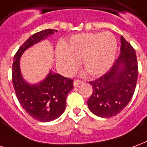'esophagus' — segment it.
Returning a JSON list of instances; mask_svg holds the SVG:
<instances>
[{"label": "esophagus", "mask_w": 147, "mask_h": 147, "mask_svg": "<svg viewBox=\"0 0 147 147\" xmlns=\"http://www.w3.org/2000/svg\"><path fill=\"white\" fill-rule=\"evenodd\" d=\"M81 83V81H80V80H74V86H78V84H80Z\"/></svg>", "instance_id": "1"}]
</instances>
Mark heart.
<instances>
[{"label":"heart","mask_w":147,"mask_h":147,"mask_svg":"<svg viewBox=\"0 0 147 147\" xmlns=\"http://www.w3.org/2000/svg\"><path fill=\"white\" fill-rule=\"evenodd\" d=\"M117 48L116 39L109 32L77 34L58 49L57 65L65 74L71 75L81 59L82 67L91 76H99L112 66Z\"/></svg>","instance_id":"obj_1"}]
</instances>
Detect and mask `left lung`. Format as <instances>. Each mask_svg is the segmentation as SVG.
Wrapping results in <instances>:
<instances>
[{
    "instance_id": "1",
    "label": "left lung",
    "mask_w": 147,
    "mask_h": 147,
    "mask_svg": "<svg viewBox=\"0 0 147 147\" xmlns=\"http://www.w3.org/2000/svg\"><path fill=\"white\" fill-rule=\"evenodd\" d=\"M121 43V53L112 67L99 78L89 81L92 93L88 107L100 117H111L121 113L136 89L139 73L136 51L122 36Z\"/></svg>"
}]
</instances>
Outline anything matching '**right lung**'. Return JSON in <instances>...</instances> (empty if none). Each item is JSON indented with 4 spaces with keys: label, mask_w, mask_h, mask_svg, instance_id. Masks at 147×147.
<instances>
[{
    "label": "right lung",
    "mask_w": 147,
    "mask_h": 147,
    "mask_svg": "<svg viewBox=\"0 0 147 147\" xmlns=\"http://www.w3.org/2000/svg\"><path fill=\"white\" fill-rule=\"evenodd\" d=\"M55 31L57 32L48 29L30 36L19 47L12 64V83L19 103L30 116L40 122L51 121L63 114L66 107V96L74 88V81L50 71L39 84H27L20 72L19 60L28 48L47 38Z\"/></svg>",
    "instance_id": "1"
}]
</instances>
